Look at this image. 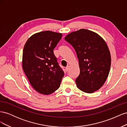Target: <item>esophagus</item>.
<instances>
[{
	"instance_id": "obj_1",
	"label": "esophagus",
	"mask_w": 127,
	"mask_h": 127,
	"mask_svg": "<svg viewBox=\"0 0 127 127\" xmlns=\"http://www.w3.org/2000/svg\"><path fill=\"white\" fill-rule=\"evenodd\" d=\"M69 68V66H67V67H66V71H68Z\"/></svg>"
}]
</instances>
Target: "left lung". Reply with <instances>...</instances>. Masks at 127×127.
<instances>
[{
	"label": "left lung",
	"instance_id": "left-lung-1",
	"mask_svg": "<svg viewBox=\"0 0 127 127\" xmlns=\"http://www.w3.org/2000/svg\"><path fill=\"white\" fill-rule=\"evenodd\" d=\"M64 40L71 44L78 59L80 74L76 83L80 90L92 93L104 84L110 72L111 55L106 42L95 32L80 29Z\"/></svg>",
	"mask_w": 127,
	"mask_h": 127
}]
</instances>
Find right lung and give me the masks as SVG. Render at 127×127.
I'll return each instance as SVG.
<instances>
[{
  "label": "right lung",
  "mask_w": 127,
  "mask_h": 127,
  "mask_svg": "<svg viewBox=\"0 0 127 127\" xmlns=\"http://www.w3.org/2000/svg\"><path fill=\"white\" fill-rule=\"evenodd\" d=\"M62 36L50 31L41 32L31 36L24 45L23 69L31 85L42 94L58 89L64 76L53 53Z\"/></svg>",
  "instance_id": "1"
}]
</instances>
